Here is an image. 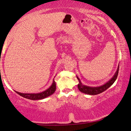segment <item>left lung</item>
<instances>
[{
  "label": "left lung",
  "instance_id": "obj_1",
  "mask_svg": "<svg viewBox=\"0 0 131 131\" xmlns=\"http://www.w3.org/2000/svg\"><path fill=\"white\" fill-rule=\"evenodd\" d=\"M118 70H119V66H118L117 70L116 71V72L115 73L113 77L109 81H107V83H106L105 84H103V85L99 86V87H89V86L83 85V84L81 83L79 77L77 76V78L79 81L77 87H78V88L80 90V91H81L83 93H84V94H85L94 95H97L99 94H101V93L107 90V88H109L110 86L114 83V81L116 80V79L117 78V76H118Z\"/></svg>",
  "mask_w": 131,
  "mask_h": 131
}]
</instances>
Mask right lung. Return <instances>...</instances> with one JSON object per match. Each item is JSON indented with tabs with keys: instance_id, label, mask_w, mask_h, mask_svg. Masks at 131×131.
<instances>
[{
	"instance_id": "1",
	"label": "right lung",
	"mask_w": 131,
	"mask_h": 131,
	"mask_svg": "<svg viewBox=\"0 0 131 131\" xmlns=\"http://www.w3.org/2000/svg\"><path fill=\"white\" fill-rule=\"evenodd\" d=\"M55 90H56V84H55V81L54 79L52 85L47 90L40 93H37V94H24V93L15 91L20 96L25 97V98L30 99V100H40V99H44L51 95L54 94Z\"/></svg>"
}]
</instances>
